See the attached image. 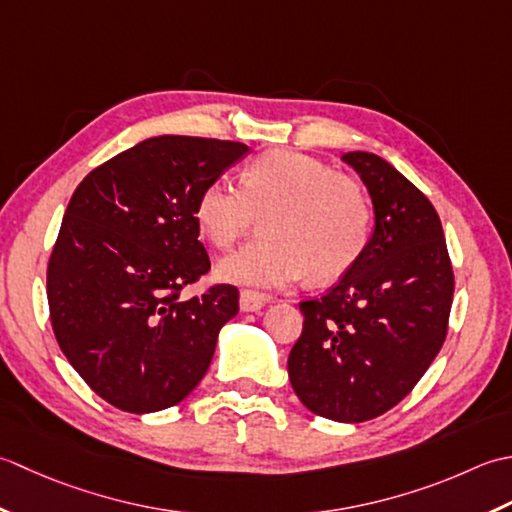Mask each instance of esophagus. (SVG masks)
Segmentation results:
<instances>
[{"instance_id":"esophagus-1","label":"esophagus","mask_w":512,"mask_h":512,"mask_svg":"<svg viewBox=\"0 0 512 512\" xmlns=\"http://www.w3.org/2000/svg\"><path fill=\"white\" fill-rule=\"evenodd\" d=\"M267 302H269V296L260 294V291H254V289L241 291V309L243 311H258L260 307H265Z\"/></svg>"}]
</instances>
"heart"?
<instances>
[{
  "label": "heart",
  "mask_w": 512,
  "mask_h": 512,
  "mask_svg": "<svg viewBox=\"0 0 512 512\" xmlns=\"http://www.w3.org/2000/svg\"><path fill=\"white\" fill-rule=\"evenodd\" d=\"M263 216V236L218 263L227 283L283 287L316 283L358 263L371 236L362 185L296 150H269L247 165L241 185L218 176L194 203V221L216 249H229Z\"/></svg>",
  "instance_id": "1"
}]
</instances>
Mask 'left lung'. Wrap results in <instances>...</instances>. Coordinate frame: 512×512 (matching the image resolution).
Segmentation results:
<instances>
[{"mask_svg":"<svg viewBox=\"0 0 512 512\" xmlns=\"http://www.w3.org/2000/svg\"><path fill=\"white\" fill-rule=\"evenodd\" d=\"M367 185L375 229L325 296L302 300L289 380L311 413L367 422L402 402L440 353L453 265L433 203L378 154L347 152Z\"/></svg>","mask_w":512,"mask_h":512,"instance_id":"obj_1","label":"left lung"}]
</instances>
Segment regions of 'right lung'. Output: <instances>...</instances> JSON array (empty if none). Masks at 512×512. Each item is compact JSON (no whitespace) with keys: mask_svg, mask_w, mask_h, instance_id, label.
<instances>
[{"mask_svg":"<svg viewBox=\"0 0 512 512\" xmlns=\"http://www.w3.org/2000/svg\"><path fill=\"white\" fill-rule=\"evenodd\" d=\"M247 150L163 134L112 156L70 198L46 274L52 331L88 387L121 411L187 398L238 314L234 285L190 300L181 291L210 271L196 198Z\"/></svg>","mask_w":512,"mask_h":512,"instance_id":"right-lung-1","label":"right lung"}]
</instances>
